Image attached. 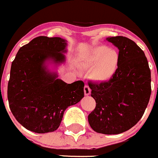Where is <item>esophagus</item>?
<instances>
[{"instance_id":"1","label":"esophagus","mask_w":158,"mask_h":158,"mask_svg":"<svg viewBox=\"0 0 158 158\" xmlns=\"http://www.w3.org/2000/svg\"><path fill=\"white\" fill-rule=\"evenodd\" d=\"M84 94H85L86 96H88V95L90 94V87H89L87 85L84 86Z\"/></svg>"}]
</instances>
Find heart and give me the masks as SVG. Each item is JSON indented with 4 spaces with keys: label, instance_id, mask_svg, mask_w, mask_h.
<instances>
[{
    "label": "heart",
    "instance_id": "1",
    "mask_svg": "<svg viewBox=\"0 0 158 158\" xmlns=\"http://www.w3.org/2000/svg\"><path fill=\"white\" fill-rule=\"evenodd\" d=\"M82 65L92 69L90 77L95 82H108L118 71L120 55L115 50L108 47L98 46L86 52L81 57Z\"/></svg>",
    "mask_w": 158,
    "mask_h": 158
}]
</instances>
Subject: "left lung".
Instances as JSON below:
<instances>
[{
	"label": "left lung",
	"instance_id": "left-lung-1",
	"mask_svg": "<svg viewBox=\"0 0 158 158\" xmlns=\"http://www.w3.org/2000/svg\"><path fill=\"white\" fill-rule=\"evenodd\" d=\"M106 40L119 50V68L108 82H89L96 107L88 115V122L100 134H118L134 127L143 116L151 94V70L135 42L122 36Z\"/></svg>",
	"mask_w": 158,
	"mask_h": 158
}]
</instances>
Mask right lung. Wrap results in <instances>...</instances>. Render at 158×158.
Here are the masks:
<instances>
[{"label":"right lung","instance_id":"1","mask_svg":"<svg viewBox=\"0 0 158 158\" xmlns=\"http://www.w3.org/2000/svg\"><path fill=\"white\" fill-rule=\"evenodd\" d=\"M67 45L60 37L40 36L21 47L12 62L9 107L17 121L31 131H56L65 110L84 98L82 81L67 84L48 68V62L64 63Z\"/></svg>","mask_w":158,"mask_h":158}]
</instances>
